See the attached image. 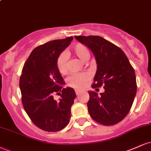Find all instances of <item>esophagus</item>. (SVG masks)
<instances>
[{"mask_svg": "<svg viewBox=\"0 0 151 151\" xmlns=\"http://www.w3.org/2000/svg\"><path fill=\"white\" fill-rule=\"evenodd\" d=\"M75 92H76V94L78 96V95H79L81 92H82V91H81V90L79 89H75Z\"/></svg>", "mask_w": 151, "mask_h": 151, "instance_id": "obj_1", "label": "esophagus"}]
</instances>
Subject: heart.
Here are the masks:
<instances>
[{
    "mask_svg": "<svg viewBox=\"0 0 151 151\" xmlns=\"http://www.w3.org/2000/svg\"><path fill=\"white\" fill-rule=\"evenodd\" d=\"M72 52L81 61L86 62L90 58V52L87 47L84 45L78 43L74 47ZM57 67L60 73L64 74L67 73L68 70V60L67 55L62 53L58 57L57 60ZM91 78V74L89 72H84L74 74L68 79L69 86L75 89H83L86 86L88 81Z\"/></svg>",
    "mask_w": 151,
    "mask_h": 151,
    "instance_id": "b5f03b06",
    "label": "heart"
}]
</instances>
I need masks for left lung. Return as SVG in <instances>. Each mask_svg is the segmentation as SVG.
Here are the masks:
<instances>
[{"label":"left lung","mask_w":151,"mask_h":151,"mask_svg":"<svg viewBox=\"0 0 151 151\" xmlns=\"http://www.w3.org/2000/svg\"><path fill=\"white\" fill-rule=\"evenodd\" d=\"M87 47L96 59L97 70L92 88L104 85L100 93L89 91V113L96 122L115 125L129 114L136 94V74L125 53L119 47L100 36H74Z\"/></svg>","instance_id":"8db88e82"}]
</instances>
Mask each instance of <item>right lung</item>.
Here are the masks:
<instances>
[{
    "instance_id": "right-lung-1",
    "label": "right lung",
    "mask_w": 151,
    "mask_h": 151,
    "mask_svg": "<svg viewBox=\"0 0 151 151\" xmlns=\"http://www.w3.org/2000/svg\"><path fill=\"white\" fill-rule=\"evenodd\" d=\"M72 40L73 37L55 40L35 48L20 78L26 113L35 125L48 132L63 129L70 121L76 93L72 88H63L64 79L58 70L57 60ZM55 93L61 96L59 101L53 97Z\"/></svg>"
}]
</instances>
